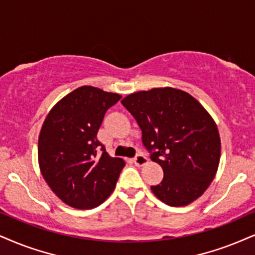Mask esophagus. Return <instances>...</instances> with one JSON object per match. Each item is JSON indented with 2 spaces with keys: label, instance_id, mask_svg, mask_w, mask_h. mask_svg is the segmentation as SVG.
<instances>
[{
  "label": "esophagus",
  "instance_id": "obj_1",
  "mask_svg": "<svg viewBox=\"0 0 255 255\" xmlns=\"http://www.w3.org/2000/svg\"><path fill=\"white\" fill-rule=\"evenodd\" d=\"M133 163L136 164L137 166H143L145 165L147 163V158L145 155H143V153H138L136 155V157L133 158Z\"/></svg>",
  "mask_w": 255,
  "mask_h": 255
}]
</instances>
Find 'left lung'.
<instances>
[{
    "instance_id": "8db88e82",
    "label": "left lung",
    "mask_w": 255,
    "mask_h": 255,
    "mask_svg": "<svg viewBox=\"0 0 255 255\" xmlns=\"http://www.w3.org/2000/svg\"><path fill=\"white\" fill-rule=\"evenodd\" d=\"M122 104L139 125L150 158L164 172L152 193L172 207L200 197L214 180L221 152L209 113L190 94L171 87L132 93Z\"/></svg>"
}]
</instances>
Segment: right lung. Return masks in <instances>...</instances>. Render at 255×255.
I'll return each instance as SVG.
<instances>
[{"label": "right lung", "mask_w": 255, "mask_h": 255, "mask_svg": "<svg viewBox=\"0 0 255 255\" xmlns=\"http://www.w3.org/2000/svg\"><path fill=\"white\" fill-rule=\"evenodd\" d=\"M121 96L83 86L62 98L48 113L39 136L41 174L59 199L78 209L102 204L124 168L97 138L104 116Z\"/></svg>", "instance_id": "add662e5"}]
</instances>
